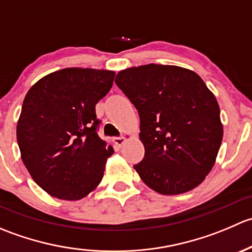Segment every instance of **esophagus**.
Here are the masks:
<instances>
[{"label": "esophagus", "mask_w": 252, "mask_h": 252, "mask_svg": "<svg viewBox=\"0 0 252 252\" xmlns=\"http://www.w3.org/2000/svg\"><path fill=\"white\" fill-rule=\"evenodd\" d=\"M129 136H130V138H133L134 135H131V134H130V135H129ZM126 140H128V139H126L124 135L123 136H117V138L113 139L114 144L118 145V146H123V145L126 142Z\"/></svg>", "instance_id": "obj_1"}]
</instances>
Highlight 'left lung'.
<instances>
[{"label": "left lung", "mask_w": 252, "mask_h": 252, "mask_svg": "<svg viewBox=\"0 0 252 252\" xmlns=\"http://www.w3.org/2000/svg\"><path fill=\"white\" fill-rule=\"evenodd\" d=\"M116 84L140 116L145 157L134 168L162 195L192 190L215 166L223 139L220 106L192 70L145 64L121 70Z\"/></svg>", "instance_id": "left-lung-1"}]
</instances>
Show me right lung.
<instances>
[{"mask_svg":"<svg viewBox=\"0 0 252 252\" xmlns=\"http://www.w3.org/2000/svg\"><path fill=\"white\" fill-rule=\"evenodd\" d=\"M116 73L64 68L45 75L25 95L17 123L23 163L53 197L77 201L97 188L113 147L97 134L95 106Z\"/></svg>","mask_w":252,"mask_h":252,"instance_id":"obj_1","label":"right lung"}]
</instances>
